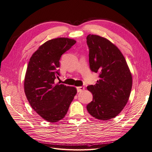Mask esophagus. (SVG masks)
<instances>
[{
	"mask_svg": "<svg viewBox=\"0 0 152 152\" xmlns=\"http://www.w3.org/2000/svg\"><path fill=\"white\" fill-rule=\"evenodd\" d=\"M84 89H85L84 87H78L77 88V90L78 93H80V92L83 91Z\"/></svg>",
	"mask_w": 152,
	"mask_h": 152,
	"instance_id": "1",
	"label": "esophagus"
}]
</instances>
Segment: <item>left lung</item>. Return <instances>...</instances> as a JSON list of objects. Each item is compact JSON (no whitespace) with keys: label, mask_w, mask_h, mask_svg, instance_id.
I'll use <instances>...</instances> for the list:
<instances>
[{"label":"left lung","mask_w":152,"mask_h":152,"mask_svg":"<svg viewBox=\"0 0 152 152\" xmlns=\"http://www.w3.org/2000/svg\"><path fill=\"white\" fill-rule=\"evenodd\" d=\"M86 42L91 70L99 74L97 83L87 87L93 96L87 110L94 118L107 121L118 115L127 104L132 75L125 58L110 41L90 34Z\"/></svg>","instance_id":"1"}]
</instances>
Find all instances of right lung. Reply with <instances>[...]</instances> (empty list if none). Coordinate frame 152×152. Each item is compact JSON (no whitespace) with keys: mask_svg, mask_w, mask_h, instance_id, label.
<instances>
[{"mask_svg":"<svg viewBox=\"0 0 152 152\" xmlns=\"http://www.w3.org/2000/svg\"><path fill=\"white\" fill-rule=\"evenodd\" d=\"M76 41L57 38L47 41L30 58L25 78V93L31 108L50 122L61 120L77 94L75 87L56 84L62 55Z\"/></svg>","mask_w":152,"mask_h":152,"instance_id":"obj_1","label":"right lung"}]
</instances>
